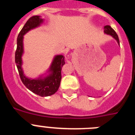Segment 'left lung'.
Instances as JSON below:
<instances>
[{
    "label": "left lung",
    "instance_id": "left-lung-1",
    "mask_svg": "<svg viewBox=\"0 0 135 135\" xmlns=\"http://www.w3.org/2000/svg\"><path fill=\"white\" fill-rule=\"evenodd\" d=\"M104 33L106 34H108V35L112 36L117 42L120 45V41H119L118 36L117 35L116 32L114 31V30L110 26H105L104 27Z\"/></svg>",
    "mask_w": 135,
    "mask_h": 135
}]
</instances>
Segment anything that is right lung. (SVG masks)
Returning <instances> with one entry per match:
<instances>
[{
    "mask_svg": "<svg viewBox=\"0 0 135 135\" xmlns=\"http://www.w3.org/2000/svg\"><path fill=\"white\" fill-rule=\"evenodd\" d=\"M43 19L39 15L32 16L27 20L20 31L17 39V49L15 51V64L20 78L26 88L40 97H48L53 95L58 90L61 80V68L65 64L64 57L62 55L55 56L46 76L43 75L38 78L32 79L26 77L22 69V55L23 53V36L32 29L40 26ZM46 73H45L46 74Z\"/></svg>",
    "mask_w": 135,
    "mask_h": 135,
    "instance_id": "right-lung-1",
    "label": "right lung"
}]
</instances>
